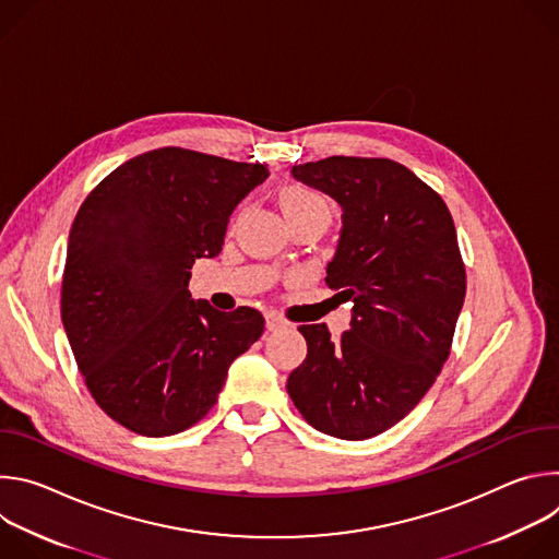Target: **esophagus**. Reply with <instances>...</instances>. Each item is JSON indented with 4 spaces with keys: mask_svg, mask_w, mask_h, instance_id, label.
I'll use <instances>...</instances> for the list:
<instances>
[{
    "mask_svg": "<svg viewBox=\"0 0 559 559\" xmlns=\"http://www.w3.org/2000/svg\"><path fill=\"white\" fill-rule=\"evenodd\" d=\"M265 325H267L270 332H276V330H283L287 323L283 321V318H281L278 313H267V316H265Z\"/></svg>",
    "mask_w": 559,
    "mask_h": 559,
    "instance_id": "esophagus-1",
    "label": "esophagus"
}]
</instances>
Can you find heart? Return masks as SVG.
Returning a JSON list of instances; mask_svg holds the SVG:
<instances>
[{"instance_id": "heart-1", "label": "heart", "mask_w": 559, "mask_h": 559, "mask_svg": "<svg viewBox=\"0 0 559 559\" xmlns=\"http://www.w3.org/2000/svg\"><path fill=\"white\" fill-rule=\"evenodd\" d=\"M278 203H281L283 214L287 216V221L296 218V216H302V214H309V212L330 210L323 194H318L316 190L298 186V183H289V186L281 188Z\"/></svg>"}]
</instances>
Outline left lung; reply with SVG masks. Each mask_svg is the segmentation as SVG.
<instances>
[{
    "mask_svg": "<svg viewBox=\"0 0 559 559\" xmlns=\"http://www.w3.org/2000/svg\"><path fill=\"white\" fill-rule=\"evenodd\" d=\"M292 173L343 207L325 283L354 316L338 341L328 325L298 328L307 358L287 393L313 429L367 440L423 401L451 354L466 294L455 225L442 197L391 158L328 156Z\"/></svg>",
    "mask_w": 559,
    "mask_h": 559,
    "instance_id": "1",
    "label": "left lung"
}]
</instances>
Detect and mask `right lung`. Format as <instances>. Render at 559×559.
I'll use <instances>...</instances> for the list:
<instances>
[{
	"instance_id": "1",
	"label": "right lung",
	"mask_w": 559,
	"mask_h": 559,
	"mask_svg": "<svg viewBox=\"0 0 559 559\" xmlns=\"http://www.w3.org/2000/svg\"><path fill=\"white\" fill-rule=\"evenodd\" d=\"M267 175L263 164L168 145L121 164L79 207L61 323L95 403L121 427L147 438L190 429L234 358L261 338L259 309L218 311L190 298L188 283Z\"/></svg>"
}]
</instances>
